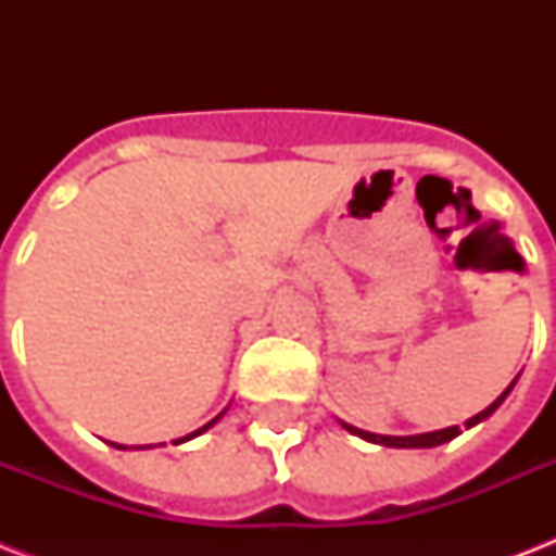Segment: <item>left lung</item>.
<instances>
[{"mask_svg":"<svg viewBox=\"0 0 556 556\" xmlns=\"http://www.w3.org/2000/svg\"><path fill=\"white\" fill-rule=\"evenodd\" d=\"M514 383H517V378L510 380V387L502 392L496 401H493L488 409H482L479 415H473V418H467V427H476L479 421H484L488 415L496 413V406L508 397V392L514 389ZM349 432H355V435H361V439L371 441V444H383V447H439V444H444V441L456 439L458 427H447V430H435V432H421V435H378V432H366V430H357V427H349V424H343Z\"/></svg>","mask_w":556,"mask_h":556,"instance_id":"left-lung-1","label":"left lung"}]
</instances>
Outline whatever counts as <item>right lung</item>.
Listing matches in <instances>:
<instances>
[{"label": "right lung", "mask_w": 556, "mask_h": 556, "mask_svg": "<svg viewBox=\"0 0 556 556\" xmlns=\"http://www.w3.org/2000/svg\"><path fill=\"white\" fill-rule=\"evenodd\" d=\"M222 415H225V413H218V415H216V418H213V421H207V424H204V427H199V430H195V432H190V435H185V439H178V441H173V444H185V441L195 439V435H201V432H204V430H210V427H213V424H216V421H218V418H222ZM115 447H117V450H126V447H124V444H115ZM141 450H143V447H141Z\"/></svg>", "instance_id": "right-lung-1"}]
</instances>
